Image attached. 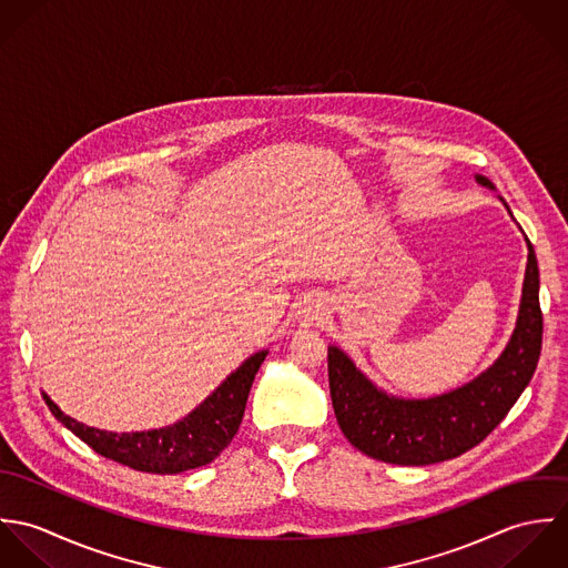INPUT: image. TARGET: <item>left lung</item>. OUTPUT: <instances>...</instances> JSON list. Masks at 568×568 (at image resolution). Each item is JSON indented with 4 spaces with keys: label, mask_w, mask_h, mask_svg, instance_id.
<instances>
[{
    "label": "left lung",
    "mask_w": 568,
    "mask_h": 568,
    "mask_svg": "<svg viewBox=\"0 0 568 568\" xmlns=\"http://www.w3.org/2000/svg\"><path fill=\"white\" fill-rule=\"evenodd\" d=\"M475 179L494 190L484 174ZM503 205L507 207L505 201ZM525 243L527 268L516 327L500 356L470 383L430 398L392 396L374 385L341 347L327 345L334 415L354 448L385 464L428 466L464 455L503 422L529 385L542 345L538 260L529 239Z\"/></svg>",
    "instance_id": "8db88e82"
}]
</instances>
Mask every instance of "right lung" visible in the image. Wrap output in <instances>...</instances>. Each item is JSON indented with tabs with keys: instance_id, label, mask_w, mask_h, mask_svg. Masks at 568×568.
<instances>
[{
	"instance_id": "add662e5",
	"label": "right lung",
	"mask_w": 568,
	"mask_h": 568,
	"mask_svg": "<svg viewBox=\"0 0 568 568\" xmlns=\"http://www.w3.org/2000/svg\"><path fill=\"white\" fill-rule=\"evenodd\" d=\"M266 354V349L251 354L201 405L163 428L135 433L100 430L65 415L48 394H43V400L52 415L98 455L140 473L179 475L207 466L230 446L243 422L253 378Z\"/></svg>"
}]
</instances>
